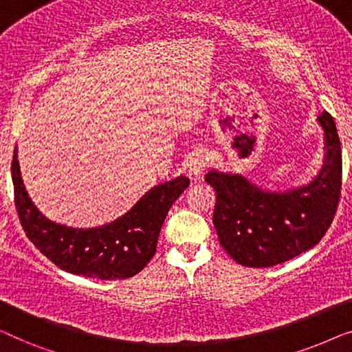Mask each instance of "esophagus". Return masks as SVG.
Returning <instances> with one entry per match:
<instances>
[{"mask_svg": "<svg viewBox=\"0 0 352 352\" xmlns=\"http://www.w3.org/2000/svg\"><path fill=\"white\" fill-rule=\"evenodd\" d=\"M208 165V155H206L205 152H194L190 155V160H189V175L190 177H200L204 175L205 168Z\"/></svg>", "mask_w": 352, "mask_h": 352, "instance_id": "34e87169", "label": "esophagus"}]
</instances>
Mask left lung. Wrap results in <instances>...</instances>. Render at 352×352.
Returning <instances> with one entry per match:
<instances>
[{
  "label": "left lung",
  "mask_w": 352,
  "mask_h": 352,
  "mask_svg": "<svg viewBox=\"0 0 352 352\" xmlns=\"http://www.w3.org/2000/svg\"><path fill=\"white\" fill-rule=\"evenodd\" d=\"M325 134L324 166L309 184L267 192L247 177L211 170L205 181L216 190L213 224L234 261L271 267L316 247L333 223L341 195V144L333 117H319Z\"/></svg>",
  "instance_id": "1"
}]
</instances>
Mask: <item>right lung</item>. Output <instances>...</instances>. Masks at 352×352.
I'll list each match as a JSON object with an SVG mask.
<instances>
[{"instance_id":"obj_1","label":"right lung","mask_w":352,"mask_h":352,"mask_svg":"<svg viewBox=\"0 0 352 352\" xmlns=\"http://www.w3.org/2000/svg\"><path fill=\"white\" fill-rule=\"evenodd\" d=\"M11 171L16 210L28 240L64 271L100 280L133 277L147 266L173 201L189 186V177L179 176L152 187L122 218L100 228L74 229L52 223L33 205L21 176L17 148Z\"/></svg>"}]
</instances>
